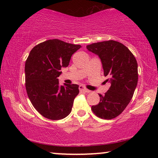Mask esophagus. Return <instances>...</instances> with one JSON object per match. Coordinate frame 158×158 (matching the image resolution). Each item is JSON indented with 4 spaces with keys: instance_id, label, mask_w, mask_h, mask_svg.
Segmentation results:
<instances>
[{
    "instance_id": "34e87169",
    "label": "esophagus",
    "mask_w": 158,
    "mask_h": 158,
    "mask_svg": "<svg viewBox=\"0 0 158 158\" xmlns=\"http://www.w3.org/2000/svg\"><path fill=\"white\" fill-rule=\"evenodd\" d=\"M79 89L80 90V91H81V92H84V93H90V90H88L87 89H85V88L82 86V85H79Z\"/></svg>"
}]
</instances>
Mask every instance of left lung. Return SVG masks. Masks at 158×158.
I'll return each mask as SVG.
<instances>
[{"label":"left lung","mask_w":158,"mask_h":158,"mask_svg":"<svg viewBox=\"0 0 158 158\" xmlns=\"http://www.w3.org/2000/svg\"><path fill=\"white\" fill-rule=\"evenodd\" d=\"M87 49L100 58L109 89L100 96V102L91 106L98 117L110 120L119 116L132 100L138 81V65L132 53L114 40L87 45Z\"/></svg>","instance_id":"obj_1"}]
</instances>
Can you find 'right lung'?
Returning a JSON list of instances; mask_svg holds the SVG:
<instances>
[{"mask_svg":"<svg viewBox=\"0 0 158 158\" xmlns=\"http://www.w3.org/2000/svg\"><path fill=\"white\" fill-rule=\"evenodd\" d=\"M81 45L57 39L36 45L25 64L26 89L35 109L51 120L63 119L70 114L79 85H60L61 68L69 65L71 56Z\"/></svg>","mask_w":158,"mask_h":158,"instance_id":"obj_1","label":"right lung"}]
</instances>
